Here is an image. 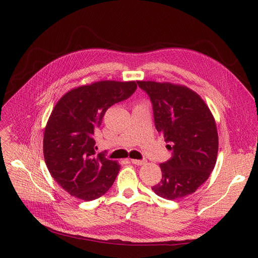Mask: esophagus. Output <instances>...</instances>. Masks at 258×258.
I'll list each match as a JSON object with an SVG mask.
<instances>
[{
  "label": "esophagus",
  "mask_w": 258,
  "mask_h": 258,
  "mask_svg": "<svg viewBox=\"0 0 258 258\" xmlns=\"http://www.w3.org/2000/svg\"><path fill=\"white\" fill-rule=\"evenodd\" d=\"M132 163L135 165H143L146 163V160L142 159V160H137V159H132Z\"/></svg>",
  "instance_id": "esophagus-1"
}]
</instances>
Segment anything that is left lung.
Returning <instances> with one entry per match:
<instances>
[{"label": "left lung", "mask_w": 258, "mask_h": 258, "mask_svg": "<svg viewBox=\"0 0 258 258\" xmlns=\"http://www.w3.org/2000/svg\"><path fill=\"white\" fill-rule=\"evenodd\" d=\"M151 99L155 125L171 157L160 164L162 179L154 192L166 200L194 194L214 168L219 137L213 116L197 93L169 83L137 81Z\"/></svg>", "instance_id": "1"}]
</instances>
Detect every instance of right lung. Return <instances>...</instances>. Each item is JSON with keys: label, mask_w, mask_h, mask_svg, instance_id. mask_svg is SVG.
Instances as JSON below:
<instances>
[{"label": "right lung", "mask_w": 258, "mask_h": 258, "mask_svg": "<svg viewBox=\"0 0 258 258\" xmlns=\"http://www.w3.org/2000/svg\"><path fill=\"white\" fill-rule=\"evenodd\" d=\"M135 81L105 80L73 89L54 106L44 135V157L52 178L71 196L93 201L103 196L120 165L95 155V132L106 110L131 97Z\"/></svg>", "instance_id": "obj_1"}]
</instances>
